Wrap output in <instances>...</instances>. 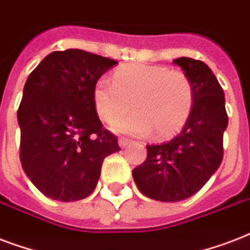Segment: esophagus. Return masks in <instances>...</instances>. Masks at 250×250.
Wrapping results in <instances>:
<instances>
[{"mask_svg":"<svg viewBox=\"0 0 250 250\" xmlns=\"http://www.w3.org/2000/svg\"><path fill=\"white\" fill-rule=\"evenodd\" d=\"M129 143H131V141H129L128 139H125V137H121V139H119V146H121V148H125Z\"/></svg>","mask_w":250,"mask_h":250,"instance_id":"1","label":"esophagus"}]
</instances>
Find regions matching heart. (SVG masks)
I'll use <instances>...</instances> for the list:
<instances>
[{
	"label": "heart",
	"mask_w": 250,
	"mask_h": 250,
	"mask_svg": "<svg viewBox=\"0 0 250 250\" xmlns=\"http://www.w3.org/2000/svg\"><path fill=\"white\" fill-rule=\"evenodd\" d=\"M135 113L117 131L167 137L184 127L193 107V86L186 74L162 64L133 63L118 68L113 82L102 78L93 89V105L102 122L113 125L131 109Z\"/></svg>",
	"instance_id": "b5f03b06"
}]
</instances>
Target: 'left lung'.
Wrapping results in <instances>:
<instances>
[{
	"label": "left lung",
	"mask_w": 250,
	"mask_h": 250,
	"mask_svg": "<svg viewBox=\"0 0 250 250\" xmlns=\"http://www.w3.org/2000/svg\"><path fill=\"white\" fill-rule=\"evenodd\" d=\"M174 63L193 86L190 115L172 140L146 145V160L132 171L141 193L164 202L186 200L205 186L223 160V132L229 125L225 92L209 66L188 57Z\"/></svg>",
	"instance_id": "obj_1"
}]
</instances>
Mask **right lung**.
<instances>
[{"instance_id": "1", "label": "right lung", "mask_w": 250, "mask_h": 250, "mask_svg": "<svg viewBox=\"0 0 250 250\" xmlns=\"http://www.w3.org/2000/svg\"><path fill=\"white\" fill-rule=\"evenodd\" d=\"M118 62L67 49L29 74L18 109L21 167L33 186L58 201H78L97 186L105 157L121 150L93 105L97 80Z\"/></svg>"}]
</instances>
